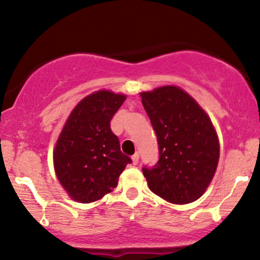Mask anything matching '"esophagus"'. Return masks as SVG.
<instances>
[{"label":"esophagus","instance_id":"1","mask_svg":"<svg viewBox=\"0 0 260 260\" xmlns=\"http://www.w3.org/2000/svg\"><path fill=\"white\" fill-rule=\"evenodd\" d=\"M132 162L133 165H137L139 162V154H134L132 156Z\"/></svg>","mask_w":260,"mask_h":260}]
</instances>
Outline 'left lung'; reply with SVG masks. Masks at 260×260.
Returning <instances> with one entry per match:
<instances>
[{
    "mask_svg": "<svg viewBox=\"0 0 260 260\" xmlns=\"http://www.w3.org/2000/svg\"><path fill=\"white\" fill-rule=\"evenodd\" d=\"M159 144V161L143 168L150 190L174 204L201 198L220 156L209 116L188 92L174 85L140 92Z\"/></svg>",
    "mask_w": 260,
    "mask_h": 260,
    "instance_id": "left-lung-1",
    "label": "left lung"
}]
</instances>
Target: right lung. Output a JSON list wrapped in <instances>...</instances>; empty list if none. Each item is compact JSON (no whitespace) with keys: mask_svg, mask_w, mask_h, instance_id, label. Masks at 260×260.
I'll list each match as a JSON object with an SVG mask.
<instances>
[{"mask_svg":"<svg viewBox=\"0 0 260 260\" xmlns=\"http://www.w3.org/2000/svg\"><path fill=\"white\" fill-rule=\"evenodd\" d=\"M124 100L123 94L95 91L74 107L64 123L53 165L59 183L73 201H99L117 187L120 175L132 162L110 127Z\"/></svg>","mask_w":260,"mask_h":260,"instance_id":"obj_1","label":"right lung"}]
</instances>
